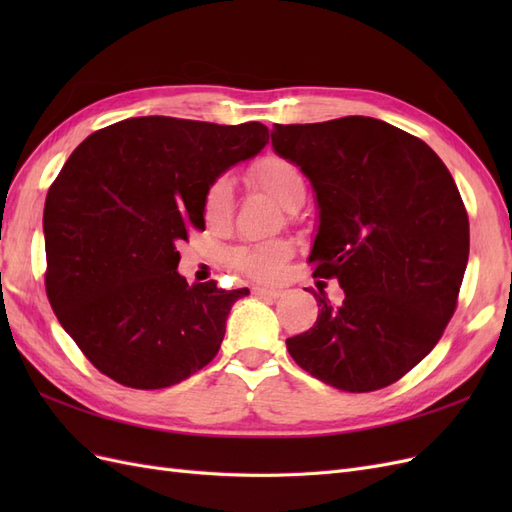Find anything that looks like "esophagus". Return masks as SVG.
I'll return each mask as SVG.
<instances>
[{"label": "esophagus", "mask_w": 512, "mask_h": 512, "mask_svg": "<svg viewBox=\"0 0 512 512\" xmlns=\"http://www.w3.org/2000/svg\"><path fill=\"white\" fill-rule=\"evenodd\" d=\"M254 294H256V297H260V299L275 301V299H280L284 292H282L280 288H265V286H258V288H254Z\"/></svg>", "instance_id": "34e87169"}]
</instances>
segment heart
Masks as SVG:
<instances>
[{
    "instance_id": "b5f03b06",
    "label": "heart",
    "mask_w": 512,
    "mask_h": 512,
    "mask_svg": "<svg viewBox=\"0 0 512 512\" xmlns=\"http://www.w3.org/2000/svg\"><path fill=\"white\" fill-rule=\"evenodd\" d=\"M252 179L265 188L277 203L290 209V205L305 192V181L301 170L290 160L280 156H267L254 164ZM232 213V181L228 177L215 179L203 200V218L209 226H222ZM290 256V245L286 241H269L252 247H241L232 256L235 267L250 277H273L280 273L286 258Z\"/></svg>"
}]
</instances>
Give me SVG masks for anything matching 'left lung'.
<instances>
[{"label":"left lung","mask_w":512,"mask_h":512,"mask_svg":"<svg viewBox=\"0 0 512 512\" xmlns=\"http://www.w3.org/2000/svg\"><path fill=\"white\" fill-rule=\"evenodd\" d=\"M273 151L316 194L307 262L344 301L286 339L299 367L348 393L389 386L421 363L451 320L470 254L468 213L429 145L374 117L275 123Z\"/></svg>","instance_id":"1"}]
</instances>
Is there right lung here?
<instances>
[{"label":"right lung","instance_id":"right-lung-1","mask_svg":"<svg viewBox=\"0 0 512 512\" xmlns=\"http://www.w3.org/2000/svg\"><path fill=\"white\" fill-rule=\"evenodd\" d=\"M269 143L258 121L218 126L132 117L87 136L44 203L46 292L96 369L132 389H166L218 354L247 288L188 284L177 243L205 228L209 185Z\"/></svg>","mask_w":512,"mask_h":512}]
</instances>
